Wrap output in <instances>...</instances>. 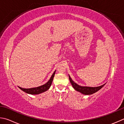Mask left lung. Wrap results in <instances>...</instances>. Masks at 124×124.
Instances as JSON below:
<instances>
[{
	"instance_id": "left-lung-1",
	"label": "left lung",
	"mask_w": 124,
	"mask_h": 124,
	"mask_svg": "<svg viewBox=\"0 0 124 124\" xmlns=\"http://www.w3.org/2000/svg\"><path fill=\"white\" fill-rule=\"evenodd\" d=\"M69 79L71 82V84L73 86V88L75 89L76 90H77V92H79L81 93L82 94L84 95H91L94 94V93H96L97 91H99L100 89L103 87V86L105 85V84H103L102 85H101L100 86H97V87H89V86H82L79 85H78L77 84L73 82L72 79L71 78L70 76L69 75Z\"/></svg>"
}]
</instances>
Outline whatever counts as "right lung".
Wrapping results in <instances>:
<instances>
[{"label":"right lung","instance_id":"right-lung-1","mask_svg":"<svg viewBox=\"0 0 124 124\" xmlns=\"http://www.w3.org/2000/svg\"><path fill=\"white\" fill-rule=\"evenodd\" d=\"M55 71H54V72L53 73V75L51 77V78L44 85H42L40 86H38V87L36 88H29V89H25V88H22L21 87L19 88L21 89V90H22L24 92L28 93V94H40V93H42L43 92H45L46 91H47L51 86L52 81H53V78L54 76V75H55Z\"/></svg>","mask_w":124,"mask_h":124}]
</instances>
